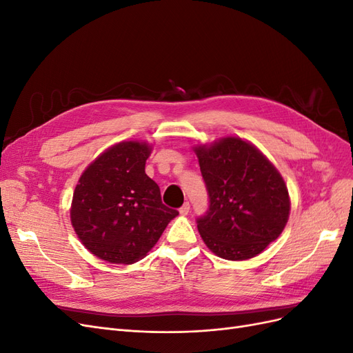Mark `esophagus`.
<instances>
[{
    "label": "esophagus",
    "instance_id": "1",
    "mask_svg": "<svg viewBox=\"0 0 353 353\" xmlns=\"http://www.w3.org/2000/svg\"><path fill=\"white\" fill-rule=\"evenodd\" d=\"M188 212H190V203L185 201L184 205L179 208V213H181V215H183V216H185V215H188Z\"/></svg>",
    "mask_w": 353,
    "mask_h": 353
}]
</instances>
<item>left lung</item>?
Listing matches in <instances>:
<instances>
[{
    "label": "left lung",
    "instance_id": "obj_1",
    "mask_svg": "<svg viewBox=\"0 0 353 353\" xmlns=\"http://www.w3.org/2000/svg\"><path fill=\"white\" fill-rule=\"evenodd\" d=\"M209 194L197 219L200 236L219 258L245 261L279 239L290 215L283 176L258 148L239 137L194 147Z\"/></svg>",
    "mask_w": 353,
    "mask_h": 353
}]
</instances>
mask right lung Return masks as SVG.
<instances>
[{
  "label": "right lung",
  "instance_id": "1",
  "mask_svg": "<svg viewBox=\"0 0 353 353\" xmlns=\"http://www.w3.org/2000/svg\"><path fill=\"white\" fill-rule=\"evenodd\" d=\"M152 147L122 141L83 170L74 188L70 221L81 243L110 263H135L152 250L178 212L162 203L145 174Z\"/></svg>",
  "mask_w": 353,
  "mask_h": 353
}]
</instances>
